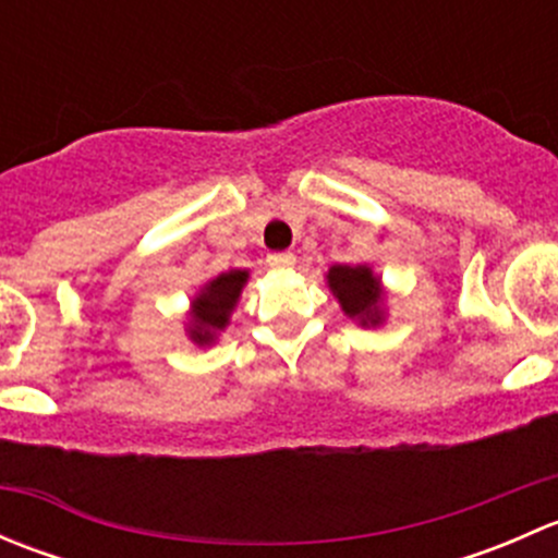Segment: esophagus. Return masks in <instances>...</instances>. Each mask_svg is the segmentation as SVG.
I'll use <instances>...</instances> for the list:
<instances>
[{
	"label": "esophagus",
	"instance_id": "34e87169",
	"mask_svg": "<svg viewBox=\"0 0 558 558\" xmlns=\"http://www.w3.org/2000/svg\"><path fill=\"white\" fill-rule=\"evenodd\" d=\"M267 264L272 269H291L296 264V256L289 251H278V253H269L267 256Z\"/></svg>",
	"mask_w": 558,
	"mask_h": 558
}]
</instances>
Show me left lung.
<instances>
[{
	"label": "left lung",
	"instance_id": "obj_1",
	"mask_svg": "<svg viewBox=\"0 0 558 558\" xmlns=\"http://www.w3.org/2000/svg\"><path fill=\"white\" fill-rule=\"evenodd\" d=\"M326 283L348 318H356L362 326L384 324V286L367 264H335L326 272Z\"/></svg>",
	"mask_w": 558,
	"mask_h": 558
}]
</instances>
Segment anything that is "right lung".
<instances>
[{"label":"right lung","instance_id":"add662e5","mask_svg":"<svg viewBox=\"0 0 558 558\" xmlns=\"http://www.w3.org/2000/svg\"><path fill=\"white\" fill-rule=\"evenodd\" d=\"M247 283V269H229L202 286L199 294L191 302L189 337L196 345H210L216 342L218 331L227 329L229 315L238 307L243 286Z\"/></svg>","mask_w":558,"mask_h":558}]
</instances>
